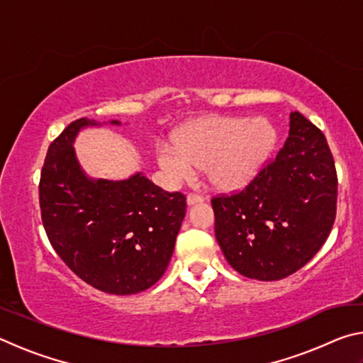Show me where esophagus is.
<instances>
[{"label": "esophagus", "instance_id": "1", "mask_svg": "<svg viewBox=\"0 0 363 363\" xmlns=\"http://www.w3.org/2000/svg\"><path fill=\"white\" fill-rule=\"evenodd\" d=\"M203 200H205L203 196H200V195H194V194L187 195V205H189V206L196 205V203H201V201H203Z\"/></svg>", "mask_w": 363, "mask_h": 363}]
</instances>
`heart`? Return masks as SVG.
I'll return each instance as SVG.
<instances>
[{"label": "heart", "instance_id": "1", "mask_svg": "<svg viewBox=\"0 0 363 363\" xmlns=\"http://www.w3.org/2000/svg\"><path fill=\"white\" fill-rule=\"evenodd\" d=\"M275 144L267 118L214 115L194 121L179 133L177 144L158 140V164L173 184L194 179L195 168H206L213 187L240 190L259 174Z\"/></svg>", "mask_w": 363, "mask_h": 363}]
</instances>
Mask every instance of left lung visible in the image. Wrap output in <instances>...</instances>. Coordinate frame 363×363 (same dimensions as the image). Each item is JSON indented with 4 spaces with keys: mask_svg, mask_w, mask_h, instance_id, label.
<instances>
[{
    "mask_svg": "<svg viewBox=\"0 0 363 363\" xmlns=\"http://www.w3.org/2000/svg\"><path fill=\"white\" fill-rule=\"evenodd\" d=\"M337 177L323 133L299 112L277 157L240 194L211 200L216 240L248 279H285L309 262L336 216Z\"/></svg>",
    "mask_w": 363,
    "mask_h": 363,
    "instance_id": "obj_1",
    "label": "left lung"
}]
</instances>
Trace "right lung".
<instances>
[{
  "label": "right lung",
  "mask_w": 363,
  "mask_h": 363,
  "mask_svg": "<svg viewBox=\"0 0 363 363\" xmlns=\"http://www.w3.org/2000/svg\"><path fill=\"white\" fill-rule=\"evenodd\" d=\"M118 120L79 118L51 143L40 179L49 242L86 284L110 294H136L162 279L186 216V196L168 194L144 173L94 179L82 168L75 139L84 128Z\"/></svg>",
  "instance_id": "add662e5"
}]
</instances>
